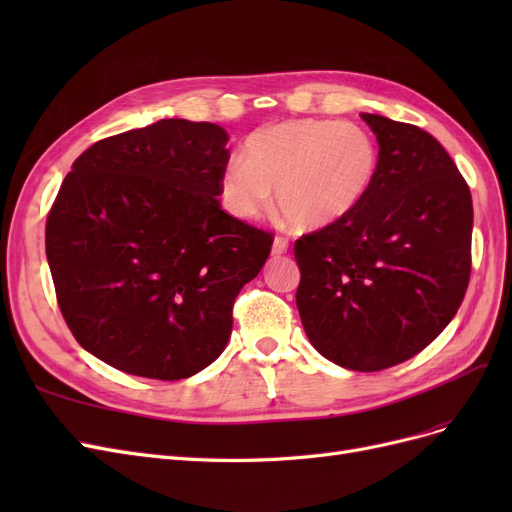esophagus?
<instances>
[{"label": "esophagus", "instance_id": "34e87169", "mask_svg": "<svg viewBox=\"0 0 512 512\" xmlns=\"http://www.w3.org/2000/svg\"><path fill=\"white\" fill-rule=\"evenodd\" d=\"M271 252H273V256H282V254H286V252H288V239H286V237H282V235H277V237H275V241H273Z\"/></svg>", "mask_w": 512, "mask_h": 512}]
</instances>
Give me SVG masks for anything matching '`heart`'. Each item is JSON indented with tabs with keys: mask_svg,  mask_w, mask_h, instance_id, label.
<instances>
[{
	"mask_svg": "<svg viewBox=\"0 0 512 512\" xmlns=\"http://www.w3.org/2000/svg\"><path fill=\"white\" fill-rule=\"evenodd\" d=\"M378 145L365 128L333 119H297L256 130L241 160L224 166L218 190L237 220L277 209L297 228H324L344 220L378 175Z\"/></svg>",
	"mask_w": 512,
	"mask_h": 512,
	"instance_id": "1",
	"label": "heart"
}]
</instances>
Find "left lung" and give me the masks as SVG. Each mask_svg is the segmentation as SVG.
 I'll use <instances>...</instances> for the list:
<instances>
[{
    "label": "left lung",
    "mask_w": 512,
    "mask_h": 512,
    "mask_svg": "<svg viewBox=\"0 0 512 512\" xmlns=\"http://www.w3.org/2000/svg\"><path fill=\"white\" fill-rule=\"evenodd\" d=\"M378 175L344 220L294 241L297 307L312 346L352 371L412 359L453 320L472 271V194L446 149L412 123L361 115Z\"/></svg>",
    "instance_id": "obj_1"
}]
</instances>
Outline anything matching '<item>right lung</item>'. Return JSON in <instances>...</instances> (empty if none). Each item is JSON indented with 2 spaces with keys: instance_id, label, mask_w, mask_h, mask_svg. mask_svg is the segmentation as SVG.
Here are the masks:
<instances>
[{
  "instance_id": "right-lung-1",
  "label": "right lung",
  "mask_w": 512,
  "mask_h": 512,
  "mask_svg": "<svg viewBox=\"0 0 512 512\" xmlns=\"http://www.w3.org/2000/svg\"><path fill=\"white\" fill-rule=\"evenodd\" d=\"M228 134L162 119L74 160L46 218L57 305L87 352L132 376L181 380L211 365L232 305L273 235L228 215Z\"/></svg>"
}]
</instances>
